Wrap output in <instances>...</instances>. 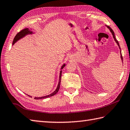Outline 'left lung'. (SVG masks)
<instances>
[{"label":"left lung","mask_w":130,"mask_h":130,"mask_svg":"<svg viewBox=\"0 0 130 130\" xmlns=\"http://www.w3.org/2000/svg\"><path fill=\"white\" fill-rule=\"evenodd\" d=\"M107 28H109V29L110 30V31H111V32L112 33V36H113V37H114V40H115V41H116V42L117 43V44H118V46L119 47V48L121 49V47H120V46H119V42H118V40H117L116 39V38H115V35H114V32L113 31V30L111 29V28L109 26H107ZM121 59H122V61H123V57H122V53H121Z\"/></svg>","instance_id":"obj_1"}]
</instances>
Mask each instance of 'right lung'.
Listing matches in <instances>:
<instances>
[{
  "label": "right lung",
  "mask_w": 130,
  "mask_h": 130,
  "mask_svg": "<svg viewBox=\"0 0 130 130\" xmlns=\"http://www.w3.org/2000/svg\"><path fill=\"white\" fill-rule=\"evenodd\" d=\"M32 34V32L30 31V30L28 29V28H25V29H22V30H20L19 32H18V34H16L15 37H14L13 41V42H12V45H13L14 44H15V42L17 41L18 40H19V39H22V37H24L25 35H27L28 34ZM65 64H63L62 65V67H61V69H62L63 67H65ZM61 74H62V70H61V72H60V77H59V82H58V84L57 88V89H56V90L53 92V93H52L51 94H49V95H48L42 96V97H35L34 99H35V100H40V99H43V98H49V97H50V96L55 95V94H57V92L59 90V89H60V86L61 79ZM30 97H31V96H30Z\"/></svg>",
  "instance_id": "obj_1"
}]
</instances>
